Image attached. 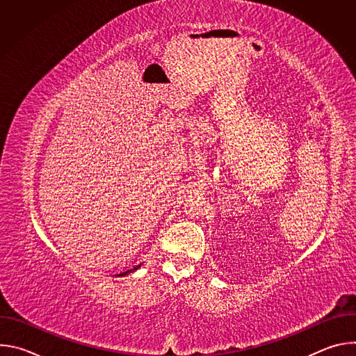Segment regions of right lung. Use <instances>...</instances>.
<instances>
[{
  "label": "right lung",
  "mask_w": 356,
  "mask_h": 356,
  "mask_svg": "<svg viewBox=\"0 0 356 356\" xmlns=\"http://www.w3.org/2000/svg\"><path fill=\"white\" fill-rule=\"evenodd\" d=\"M139 266H136V268H134V269H131V270H127V272H124V273H121V275H118V276H124V275H128V273H131V272H134V270H136Z\"/></svg>",
  "instance_id": "add662e5"
}]
</instances>
